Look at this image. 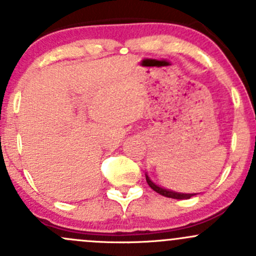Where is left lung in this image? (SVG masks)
<instances>
[{
	"instance_id": "1",
	"label": "left lung",
	"mask_w": 256,
	"mask_h": 256,
	"mask_svg": "<svg viewBox=\"0 0 256 256\" xmlns=\"http://www.w3.org/2000/svg\"><path fill=\"white\" fill-rule=\"evenodd\" d=\"M146 180H147V184H148L154 192L160 193V194L164 196V197L174 198V200H188V198L196 196V194H186V193H177V192H172V190H164V188H161L158 187V186L154 184V183L150 180L148 176H146Z\"/></svg>"
}]
</instances>
